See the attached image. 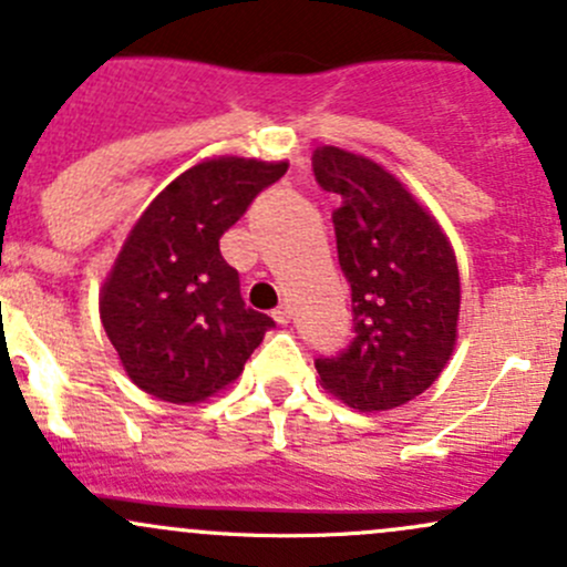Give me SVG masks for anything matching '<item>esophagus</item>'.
<instances>
[{
    "label": "esophagus",
    "mask_w": 567,
    "mask_h": 567,
    "mask_svg": "<svg viewBox=\"0 0 567 567\" xmlns=\"http://www.w3.org/2000/svg\"><path fill=\"white\" fill-rule=\"evenodd\" d=\"M290 315H293V312H290V303H279V307L277 309H274V320H277V323L279 326H288L290 323Z\"/></svg>",
    "instance_id": "esophagus-1"
}]
</instances>
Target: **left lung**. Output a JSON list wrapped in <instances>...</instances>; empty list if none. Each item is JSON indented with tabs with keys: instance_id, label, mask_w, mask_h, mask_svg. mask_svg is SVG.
I'll return each instance as SVG.
<instances>
[{
	"instance_id": "left-lung-1",
	"label": "left lung",
	"mask_w": 567,
	"mask_h": 567,
	"mask_svg": "<svg viewBox=\"0 0 567 567\" xmlns=\"http://www.w3.org/2000/svg\"><path fill=\"white\" fill-rule=\"evenodd\" d=\"M312 171L342 206L333 212L339 266L353 299V342L315 359L320 385L361 413L424 393L456 344V255L437 219L383 165L320 146Z\"/></svg>"
}]
</instances>
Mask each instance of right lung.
<instances>
[{
	"label": "right lung",
	"instance_id": "1",
	"mask_svg": "<svg viewBox=\"0 0 567 567\" xmlns=\"http://www.w3.org/2000/svg\"><path fill=\"white\" fill-rule=\"evenodd\" d=\"M288 163L214 157L176 176L130 230L100 320L124 372L174 404L214 396L241 374L274 320L244 307L219 238Z\"/></svg>",
	"mask_w": 567,
	"mask_h": 567
}]
</instances>
